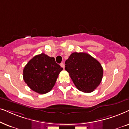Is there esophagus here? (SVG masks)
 <instances>
[{
    "label": "esophagus",
    "mask_w": 129,
    "mask_h": 129,
    "mask_svg": "<svg viewBox=\"0 0 129 129\" xmlns=\"http://www.w3.org/2000/svg\"><path fill=\"white\" fill-rule=\"evenodd\" d=\"M60 66H61V67L62 68H64V67H65V65H64V63H61V64H60Z\"/></svg>",
    "instance_id": "obj_1"
}]
</instances>
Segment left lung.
Instances as JSON below:
<instances>
[{"label": "left lung", "mask_w": 129, "mask_h": 129, "mask_svg": "<svg viewBox=\"0 0 129 129\" xmlns=\"http://www.w3.org/2000/svg\"><path fill=\"white\" fill-rule=\"evenodd\" d=\"M65 69L77 88L84 92H91L103 78V69L100 63L88 54L74 52L66 60Z\"/></svg>", "instance_id": "1"}]
</instances>
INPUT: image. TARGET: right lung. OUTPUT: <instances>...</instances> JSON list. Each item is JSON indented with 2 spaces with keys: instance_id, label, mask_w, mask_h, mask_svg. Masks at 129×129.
<instances>
[{
  "instance_id": "1",
  "label": "right lung",
  "mask_w": 129,
  "mask_h": 129,
  "mask_svg": "<svg viewBox=\"0 0 129 129\" xmlns=\"http://www.w3.org/2000/svg\"><path fill=\"white\" fill-rule=\"evenodd\" d=\"M63 68L50 57L42 53L32 58L26 65L23 77L27 86L39 94L50 91Z\"/></svg>"
}]
</instances>
